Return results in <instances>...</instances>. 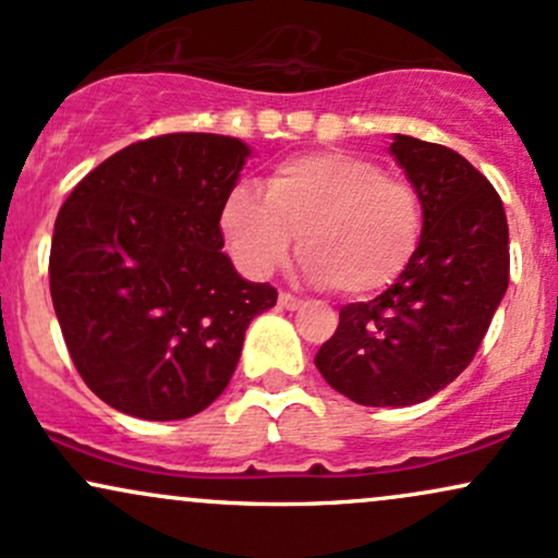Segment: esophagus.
<instances>
[{"instance_id": "34e87169", "label": "esophagus", "mask_w": 558, "mask_h": 558, "mask_svg": "<svg viewBox=\"0 0 558 558\" xmlns=\"http://www.w3.org/2000/svg\"><path fill=\"white\" fill-rule=\"evenodd\" d=\"M278 304L283 306V310H299V306L304 304V301H301L299 296H293V293H288V291H280V296H278Z\"/></svg>"}]
</instances>
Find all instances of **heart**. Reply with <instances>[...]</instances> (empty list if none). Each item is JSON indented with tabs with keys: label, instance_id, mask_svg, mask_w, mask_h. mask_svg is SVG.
I'll list each match as a JSON object with an SVG mask.
<instances>
[{
	"label": "heart",
	"instance_id": "1",
	"mask_svg": "<svg viewBox=\"0 0 558 558\" xmlns=\"http://www.w3.org/2000/svg\"><path fill=\"white\" fill-rule=\"evenodd\" d=\"M230 254L252 278H267L299 235L304 270L349 296L386 291L409 270L425 233L420 191L383 165L345 151L293 157L265 181V198L233 185L220 209Z\"/></svg>",
	"mask_w": 558,
	"mask_h": 558
}]
</instances>
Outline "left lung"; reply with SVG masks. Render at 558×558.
Returning a JSON list of instances; mask_svg holds the SVG:
<instances>
[{
	"instance_id": "left-lung-1",
	"label": "left lung",
	"mask_w": 558,
	"mask_h": 558,
	"mask_svg": "<svg viewBox=\"0 0 558 558\" xmlns=\"http://www.w3.org/2000/svg\"><path fill=\"white\" fill-rule=\"evenodd\" d=\"M390 151L420 191L425 233L388 291L345 304L315 364L364 407H412L475 360L506 286L509 226L501 196L459 151L396 136Z\"/></svg>"
}]
</instances>
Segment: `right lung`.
<instances>
[{
    "label": "right lung",
    "mask_w": 558,
    "mask_h": 558,
    "mask_svg": "<svg viewBox=\"0 0 558 558\" xmlns=\"http://www.w3.org/2000/svg\"><path fill=\"white\" fill-rule=\"evenodd\" d=\"M246 157L239 138L165 133L105 159L62 204L52 304L83 383L118 412L165 422L207 409L248 323L278 301L222 254L220 209Z\"/></svg>",
    "instance_id": "right-lung-1"
}]
</instances>
